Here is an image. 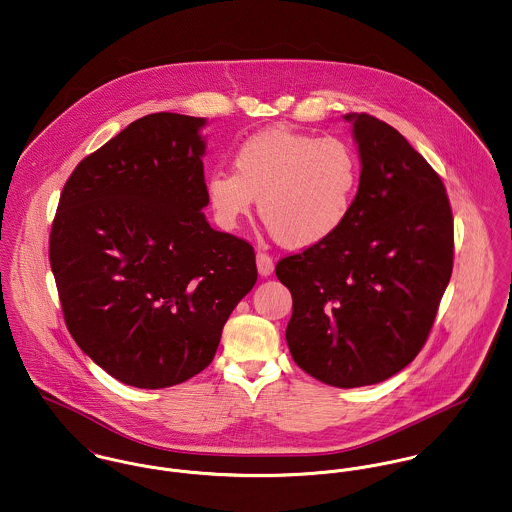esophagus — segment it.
<instances>
[{
	"label": "esophagus",
	"instance_id": "1",
	"mask_svg": "<svg viewBox=\"0 0 512 512\" xmlns=\"http://www.w3.org/2000/svg\"><path fill=\"white\" fill-rule=\"evenodd\" d=\"M257 269H259V275L269 276L275 269V261L269 253L265 251H257Z\"/></svg>",
	"mask_w": 512,
	"mask_h": 512
}]
</instances>
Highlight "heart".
Here are the masks:
<instances>
[{
  "label": "heart",
  "mask_w": 512,
  "mask_h": 512,
  "mask_svg": "<svg viewBox=\"0 0 512 512\" xmlns=\"http://www.w3.org/2000/svg\"><path fill=\"white\" fill-rule=\"evenodd\" d=\"M358 179L360 161L343 138L275 126L245 138L234 152V171H212L206 193L226 228H234L259 198V216L271 236L304 249L343 228Z\"/></svg>",
  "instance_id": "b5f03b06"
}]
</instances>
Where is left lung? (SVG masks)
<instances>
[{
    "instance_id": "left-lung-1",
    "label": "left lung",
    "mask_w": 512,
    "mask_h": 512,
    "mask_svg": "<svg viewBox=\"0 0 512 512\" xmlns=\"http://www.w3.org/2000/svg\"><path fill=\"white\" fill-rule=\"evenodd\" d=\"M362 171L353 210L329 239L276 263L292 294L286 343L315 380H388L425 347L454 265L440 175L380 118L349 113Z\"/></svg>"
}]
</instances>
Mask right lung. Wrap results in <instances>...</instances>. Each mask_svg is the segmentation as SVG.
<instances>
[{
  "mask_svg": "<svg viewBox=\"0 0 512 512\" xmlns=\"http://www.w3.org/2000/svg\"><path fill=\"white\" fill-rule=\"evenodd\" d=\"M204 118L152 113L81 159L52 220L48 259L66 327L118 382L159 390L202 372L257 282L253 245L214 230Z\"/></svg>",
  "mask_w": 512,
  "mask_h": 512,
  "instance_id": "add662e5",
  "label": "right lung"
}]
</instances>
